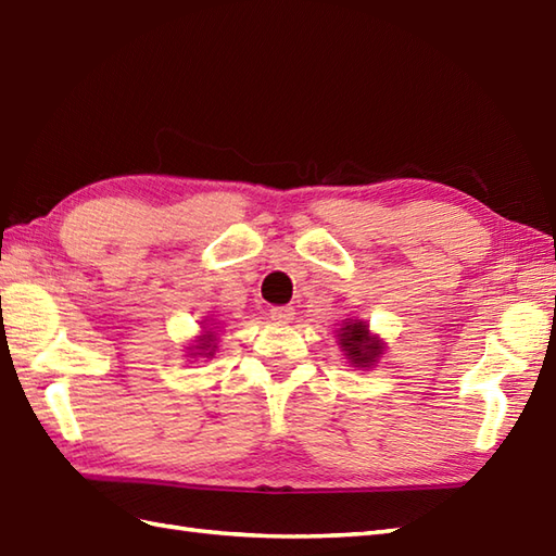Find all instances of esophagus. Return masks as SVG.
Segmentation results:
<instances>
[{"label": "esophagus", "instance_id": "obj_1", "mask_svg": "<svg viewBox=\"0 0 556 556\" xmlns=\"http://www.w3.org/2000/svg\"><path fill=\"white\" fill-rule=\"evenodd\" d=\"M293 307L291 305H275L273 309H269V317H273L275 321H279V325H287V321L293 319Z\"/></svg>", "mask_w": 556, "mask_h": 556}]
</instances>
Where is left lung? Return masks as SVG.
Segmentation results:
<instances>
[{"mask_svg":"<svg viewBox=\"0 0 556 556\" xmlns=\"http://www.w3.org/2000/svg\"><path fill=\"white\" fill-rule=\"evenodd\" d=\"M339 337L348 359L357 367H367L371 363H377V357L381 355V343L369 337V331L363 321H345V327L341 329Z\"/></svg>","mask_w":556,"mask_h":556,"instance_id":"left-lung-1","label":"left lung"}]
</instances>
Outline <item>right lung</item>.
Segmentation results:
<instances>
[{"mask_svg": "<svg viewBox=\"0 0 556 556\" xmlns=\"http://www.w3.org/2000/svg\"><path fill=\"white\" fill-rule=\"evenodd\" d=\"M199 348H203V351H208L211 348V339H201V345ZM201 355V353H199ZM205 355H211V353H205Z\"/></svg>", "mask_w": 556, "mask_h": 556, "instance_id": "1", "label": "right lung"}]
</instances>
